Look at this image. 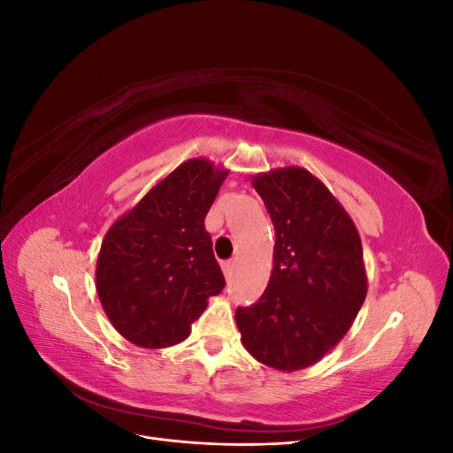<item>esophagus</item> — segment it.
Returning a JSON list of instances; mask_svg holds the SVG:
<instances>
[{
    "instance_id": "esophagus-1",
    "label": "esophagus",
    "mask_w": 453,
    "mask_h": 453,
    "mask_svg": "<svg viewBox=\"0 0 453 453\" xmlns=\"http://www.w3.org/2000/svg\"><path fill=\"white\" fill-rule=\"evenodd\" d=\"M234 266H236L234 260H225V263H221V270H223L226 280L232 276V272H234Z\"/></svg>"
}]
</instances>
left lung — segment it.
<instances>
[{
    "mask_svg": "<svg viewBox=\"0 0 453 453\" xmlns=\"http://www.w3.org/2000/svg\"><path fill=\"white\" fill-rule=\"evenodd\" d=\"M251 185L276 230L273 268L258 303L236 310L242 344L281 372L323 359L366 298L363 245L323 181L298 166L257 173Z\"/></svg>",
    "mask_w": 453,
    "mask_h": 453,
    "instance_id": "1",
    "label": "left lung"
}]
</instances>
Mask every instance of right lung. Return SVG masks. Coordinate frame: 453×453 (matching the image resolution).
Wrapping results in <instances>:
<instances>
[{
    "instance_id": "right-lung-1",
    "label": "right lung",
    "mask_w": 453,
    "mask_h": 453,
    "mask_svg": "<svg viewBox=\"0 0 453 453\" xmlns=\"http://www.w3.org/2000/svg\"><path fill=\"white\" fill-rule=\"evenodd\" d=\"M226 175L210 160L190 158L104 236L96 291L107 319L132 344L147 349L180 344L208 298L223 291L203 219Z\"/></svg>"
}]
</instances>
